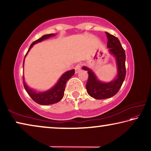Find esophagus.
<instances>
[{
	"mask_svg": "<svg viewBox=\"0 0 151 151\" xmlns=\"http://www.w3.org/2000/svg\"><path fill=\"white\" fill-rule=\"evenodd\" d=\"M81 64H77V65H76L75 66V73H78L79 71L81 70Z\"/></svg>",
	"mask_w": 151,
	"mask_h": 151,
	"instance_id": "1",
	"label": "esophagus"
}]
</instances>
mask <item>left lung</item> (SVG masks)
Masks as SVG:
<instances>
[{
  "label": "left lung",
  "instance_id": "1",
  "mask_svg": "<svg viewBox=\"0 0 151 151\" xmlns=\"http://www.w3.org/2000/svg\"><path fill=\"white\" fill-rule=\"evenodd\" d=\"M106 35L108 39L107 47L109 48V52L116 58L118 72L116 79L110 83H104L98 80L91 69L83 66V69L87 70L88 73V81L86 85V91L89 95L95 99H109L115 95L121 88L126 76V55L124 48L122 47L118 38L106 32Z\"/></svg>",
  "mask_w": 151,
  "mask_h": 151
}]
</instances>
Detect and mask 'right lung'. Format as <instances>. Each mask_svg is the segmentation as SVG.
Wrapping results in <instances>:
<instances>
[{"label":"right lung","mask_w":151,"mask_h":151,"mask_svg":"<svg viewBox=\"0 0 151 151\" xmlns=\"http://www.w3.org/2000/svg\"><path fill=\"white\" fill-rule=\"evenodd\" d=\"M55 34H49V35H46L42 36L41 38H40L37 40H35V42H33L31 45H30V47L28 50L27 52L25 57H26L28 52L29 50L32 47V46L36 43L41 42L42 40L47 39L48 38L54 36ZM25 57L24 58V60ZM24 66V63H23ZM75 69L68 70L67 72H66L65 74H63L62 76L60 78L59 81H58V83L56 84L55 86H53L52 88L49 89L48 91H45V92H37L32 89L30 88L28 86L25 82L24 81V76H23V85L25 90L27 92V93L29 94V95L31 97V99L36 103L41 104V105H48V104H52L55 103H57L58 102H59L61 99L63 98L64 93H65V89L66 83L67 81L69 79L71 76L74 75L75 74Z\"/></svg>","instance_id":"obj_1"}]
</instances>
